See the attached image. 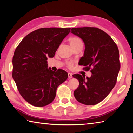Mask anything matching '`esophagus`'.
I'll return each mask as SVG.
<instances>
[{
  "instance_id": "esophagus-1",
  "label": "esophagus",
  "mask_w": 133,
  "mask_h": 133,
  "mask_svg": "<svg viewBox=\"0 0 133 133\" xmlns=\"http://www.w3.org/2000/svg\"><path fill=\"white\" fill-rule=\"evenodd\" d=\"M72 76L71 73H69V74H68V78H69V79H71V78H72Z\"/></svg>"
}]
</instances>
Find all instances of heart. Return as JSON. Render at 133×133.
Listing matches in <instances>:
<instances>
[{
    "instance_id": "b5f03b06",
    "label": "heart",
    "mask_w": 133,
    "mask_h": 133,
    "mask_svg": "<svg viewBox=\"0 0 133 133\" xmlns=\"http://www.w3.org/2000/svg\"><path fill=\"white\" fill-rule=\"evenodd\" d=\"M69 41L70 44V46L72 48V49H74L75 47L80 46V45H83V42L82 41V39L79 37H78V36H71V38H70ZM66 64L67 67L71 68V67L74 66V63L72 61H69L67 62Z\"/></svg>"
}]
</instances>
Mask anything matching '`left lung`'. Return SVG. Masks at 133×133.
<instances>
[{
  "instance_id": "obj_1",
  "label": "left lung",
  "mask_w": 133,
  "mask_h": 133,
  "mask_svg": "<svg viewBox=\"0 0 133 133\" xmlns=\"http://www.w3.org/2000/svg\"><path fill=\"white\" fill-rule=\"evenodd\" d=\"M71 32L84 42L85 50L79 63L92 73L87 80L79 74L72 75L79 82L74 97L81 103L94 105L103 101L117 83L121 67L119 50L112 38L97 27L72 28Z\"/></svg>"
}]
</instances>
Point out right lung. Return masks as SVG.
Returning a JSON list of instances; mask_svg holds the SVG:
<instances>
[{
  "instance_id": "right-lung-1",
  "label": "right lung",
  "mask_w": 133,
  "mask_h": 133,
  "mask_svg": "<svg viewBox=\"0 0 133 133\" xmlns=\"http://www.w3.org/2000/svg\"><path fill=\"white\" fill-rule=\"evenodd\" d=\"M70 28H41L25 36L12 58V78L25 101L43 107L51 103L56 89L68 78L62 69H48L47 57L52 58Z\"/></svg>"
}]
</instances>
